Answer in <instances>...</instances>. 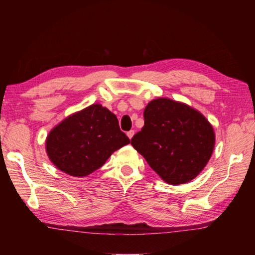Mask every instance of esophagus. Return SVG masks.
Listing matches in <instances>:
<instances>
[{"instance_id": "obj_1", "label": "esophagus", "mask_w": 255, "mask_h": 255, "mask_svg": "<svg viewBox=\"0 0 255 255\" xmlns=\"http://www.w3.org/2000/svg\"><path fill=\"white\" fill-rule=\"evenodd\" d=\"M133 133H135V131H133V130H129V131L127 132V136H128L129 139H131L132 136H133Z\"/></svg>"}]
</instances>
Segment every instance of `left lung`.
Masks as SVG:
<instances>
[{
	"instance_id": "1",
	"label": "left lung",
	"mask_w": 255,
	"mask_h": 255,
	"mask_svg": "<svg viewBox=\"0 0 255 255\" xmlns=\"http://www.w3.org/2000/svg\"><path fill=\"white\" fill-rule=\"evenodd\" d=\"M145 125L131 145L170 184L187 183L200 173L213 154L215 133L204 116L187 105L161 98L144 110Z\"/></svg>"
}]
</instances>
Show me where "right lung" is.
Listing matches in <instances>:
<instances>
[{
    "label": "right lung",
    "mask_w": 255,
    "mask_h": 255,
    "mask_svg": "<svg viewBox=\"0 0 255 255\" xmlns=\"http://www.w3.org/2000/svg\"><path fill=\"white\" fill-rule=\"evenodd\" d=\"M129 141L117 117L101 105H92L56 126L47 137L46 150L60 171L85 176Z\"/></svg>",
    "instance_id": "obj_1"
}]
</instances>
